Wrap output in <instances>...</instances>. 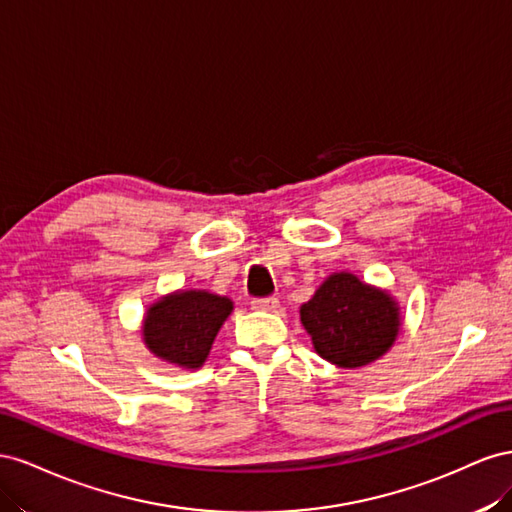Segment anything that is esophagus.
Instances as JSON below:
<instances>
[{
	"label": "esophagus",
	"mask_w": 512,
	"mask_h": 512,
	"mask_svg": "<svg viewBox=\"0 0 512 512\" xmlns=\"http://www.w3.org/2000/svg\"><path fill=\"white\" fill-rule=\"evenodd\" d=\"M251 306L255 311H264V313H276L281 309V304L276 298H259V300H253Z\"/></svg>",
	"instance_id": "esophagus-1"
}]
</instances>
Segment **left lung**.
Wrapping results in <instances>:
<instances>
[{
    "instance_id": "left-lung-1",
    "label": "left lung",
    "mask_w": 512,
    "mask_h": 512,
    "mask_svg": "<svg viewBox=\"0 0 512 512\" xmlns=\"http://www.w3.org/2000/svg\"><path fill=\"white\" fill-rule=\"evenodd\" d=\"M300 321L315 352L334 367L358 369L388 354L403 326L401 306L388 289L360 281L352 272H332Z\"/></svg>"
}]
</instances>
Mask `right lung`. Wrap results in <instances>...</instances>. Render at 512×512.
<instances>
[{
	"mask_svg": "<svg viewBox=\"0 0 512 512\" xmlns=\"http://www.w3.org/2000/svg\"><path fill=\"white\" fill-rule=\"evenodd\" d=\"M233 311V300L208 289H175L154 300L141 321V339L160 362L199 369L208 360L218 330Z\"/></svg>",
	"mask_w": 512,
	"mask_h": 512,
	"instance_id": "add662e5",
	"label": "right lung"
}]
</instances>
